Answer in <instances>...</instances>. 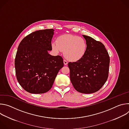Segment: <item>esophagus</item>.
Here are the masks:
<instances>
[{
    "mask_svg": "<svg viewBox=\"0 0 129 129\" xmlns=\"http://www.w3.org/2000/svg\"><path fill=\"white\" fill-rule=\"evenodd\" d=\"M63 62H64V64L65 65H67V64H68V62L66 60H63Z\"/></svg>",
    "mask_w": 129,
    "mask_h": 129,
    "instance_id": "34e87169",
    "label": "esophagus"
}]
</instances>
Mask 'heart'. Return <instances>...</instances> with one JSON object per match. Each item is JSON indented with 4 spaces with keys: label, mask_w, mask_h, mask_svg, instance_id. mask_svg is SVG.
Returning a JSON list of instances; mask_svg holds the SVG:
<instances>
[{
    "label": "heart",
    "mask_w": 129,
    "mask_h": 129,
    "mask_svg": "<svg viewBox=\"0 0 129 129\" xmlns=\"http://www.w3.org/2000/svg\"><path fill=\"white\" fill-rule=\"evenodd\" d=\"M51 46L55 52L64 51L65 58L71 62L81 60L87 50L86 41L83 38L69 34L58 37L56 42L52 43Z\"/></svg>",
    "instance_id": "b5f03b06"
}]
</instances>
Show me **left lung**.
Masks as SVG:
<instances>
[{"label": "left lung", "instance_id": "8db88e82", "mask_svg": "<svg viewBox=\"0 0 129 129\" xmlns=\"http://www.w3.org/2000/svg\"><path fill=\"white\" fill-rule=\"evenodd\" d=\"M86 41L84 56L75 62H69L70 78L75 89L82 93L99 91L108 78L110 57L104 45L89 36L83 35Z\"/></svg>", "mask_w": 129, "mask_h": 129}]
</instances>
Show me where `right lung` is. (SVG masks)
<instances>
[{
  "mask_svg": "<svg viewBox=\"0 0 129 129\" xmlns=\"http://www.w3.org/2000/svg\"><path fill=\"white\" fill-rule=\"evenodd\" d=\"M53 31V29H46L33 32L18 46L15 59L16 78L29 93L47 92L64 66L61 56H53L48 52L52 50Z\"/></svg>",
  "mask_w": 129,
  "mask_h": 129,
  "instance_id": "1",
  "label": "right lung"
}]
</instances>
